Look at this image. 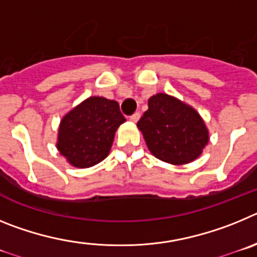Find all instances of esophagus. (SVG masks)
Returning <instances> with one entry per match:
<instances>
[{"label":"esophagus","mask_w":257,"mask_h":257,"mask_svg":"<svg viewBox=\"0 0 257 257\" xmlns=\"http://www.w3.org/2000/svg\"><path fill=\"white\" fill-rule=\"evenodd\" d=\"M139 118H140V113L136 112V113H134L133 115H130V121L131 122H138V121H139Z\"/></svg>","instance_id":"esophagus-1"}]
</instances>
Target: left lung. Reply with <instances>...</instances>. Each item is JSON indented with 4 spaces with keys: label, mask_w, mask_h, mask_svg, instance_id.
Wrapping results in <instances>:
<instances>
[{
    "label": "left lung",
    "mask_w": 257,
    "mask_h": 257,
    "mask_svg": "<svg viewBox=\"0 0 257 257\" xmlns=\"http://www.w3.org/2000/svg\"><path fill=\"white\" fill-rule=\"evenodd\" d=\"M148 106L138 127L153 156L172 165L196 160L208 143V131L198 113L166 94L152 96Z\"/></svg>",
    "instance_id": "left-lung-1"
}]
</instances>
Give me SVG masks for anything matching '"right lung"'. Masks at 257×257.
<instances>
[{
  "label": "right lung",
  "instance_id": "1",
  "mask_svg": "<svg viewBox=\"0 0 257 257\" xmlns=\"http://www.w3.org/2000/svg\"><path fill=\"white\" fill-rule=\"evenodd\" d=\"M124 121L117 101L88 97L61 119L56 147L70 165L91 167L108 156L115 130Z\"/></svg>",
  "mask_w": 257,
  "mask_h": 257
}]
</instances>
